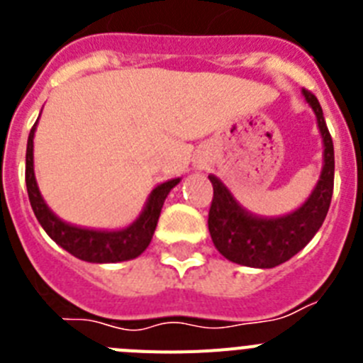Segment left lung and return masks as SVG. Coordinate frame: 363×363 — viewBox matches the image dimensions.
<instances>
[{"instance_id": "obj_1", "label": "left lung", "mask_w": 363, "mask_h": 363, "mask_svg": "<svg viewBox=\"0 0 363 363\" xmlns=\"http://www.w3.org/2000/svg\"><path fill=\"white\" fill-rule=\"evenodd\" d=\"M303 96L316 114L325 150L318 185L300 209L280 218L255 216L242 209L216 176H209L214 189L209 209L211 238L218 251L234 264L258 269L277 267L301 251L325 220L335 187V149L318 99L307 89H303Z\"/></svg>"}]
</instances>
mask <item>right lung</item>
<instances>
[{
	"mask_svg": "<svg viewBox=\"0 0 363 363\" xmlns=\"http://www.w3.org/2000/svg\"><path fill=\"white\" fill-rule=\"evenodd\" d=\"M36 125L38 121L30 129V134H28L27 158H25V182H27V192L32 211L36 214L45 233L72 256L85 259V262H92V264H114V262H125V259H133L142 255L149 247L150 240H152L163 201H165L167 194L171 192V189L178 185L179 178L169 179V182L154 189L150 192L149 201H147L142 216L138 218L133 225H129L127 229L94 230L70 225V223L60 220L47 207V203H45L40 194V189H38L36 178H34V160H32V149H34L32 140H34Z\"/></svg>",
	"mask_w": 363,
	"mask_h": 363,
	"instance_id": "obj_1",
	"label": "right lung"
}]
</instances>
